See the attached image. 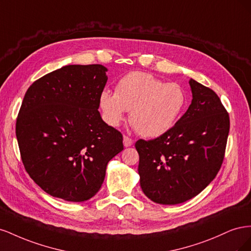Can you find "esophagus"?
I'll list each match as a JSON object with an SVG mask.
<instances>
[{"mask_svg":"<svg viewBox=\"0 0 251 251\" xmlns=\"http://www.w3.org/2000/svg\"><path fill=\"white\" fill-rule=\"evenodd\" d=\"M132 144H133V140L130 137H127V136H124V146L127 148V147H131Z\"/></svg>","mask_w":251,"mask_h":251,"instance_id":"obj_1","label":"esophagus"}]
</instances>
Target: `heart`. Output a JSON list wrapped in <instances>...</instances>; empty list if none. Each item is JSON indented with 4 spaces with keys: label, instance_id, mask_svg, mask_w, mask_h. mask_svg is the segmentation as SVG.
Returning <instances> with one entry per match:
<instances>
[{
    "label": "heart",
    "instance_id": "obj_1",
    "mask_svg": "<svg viewBox=\"0 0 251 251\" xmlns=\"http://www.w3.org/2000/svg\"><path fill=\"white\" fill-rule=\"evenodd\" d=\"M186 95L181 86L164 82L146 72H131L121 78L115 94L104 90L100 95L103 120L118 126L130 111L131 124L144 137H158L176 125L183 112Z\"/></svg>",
    "mask_w": 251,
    "mask_h": 251
}]
</instances>
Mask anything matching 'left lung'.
Here are the masks:
<instances>
[{"label":"left lung","instance_id":"8db88e82","mask_svg":"<svg viewBox=\"0 0 251 251\" xmlns=\"http://www.w3.org/2000/svg\"><path fill=\"white\" fill-rule=\"evenodd\" d=\"M193 100L169 132L153 140L139 139L140 186L158 204L183 203L200 194L221 168L229 116L211 89L189 79Z\"/></svg>","mask_w":251,"mask_h":251}]
</instances>
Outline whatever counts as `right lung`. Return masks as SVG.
I'll return each mask as SVG.
<instances>
[{
    "mask_svg": "<svg viewBox=\"0 0 251 251\" xmlns=\"http://www.w3.org/2000/svg\"><path fill=\"white\" fill-rule=\"evenodd\" d=\"M102 65L65 66L34 81L23 100L17 139L29 176L44 192L83 202L100 191L123 135L102 120Z\"/></svg>",
    "mask_w": 251,
    "mask_h": 251,
    "instance_id": "add662e5",
    "label": "right lung"
}]
</instances>
